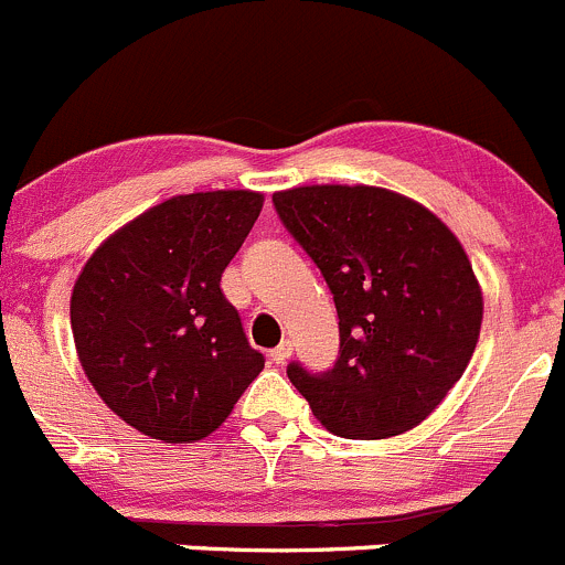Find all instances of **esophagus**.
Returning <instances> with one entry per match:
<instances>
[{"label": "esophagus", "mask_w": 565, "mask_h": 565, "mask_svg": "<svg viewBox=\"0 0 565 565\" xmlns=\"http://www.w3.org/2000/svg\"><path fill=\"white\" fill-rule=\"evenodd\" d=\"M290 351H294V345H290V340H282L280 345H277V349H271V362H275V365H285V362L290 360Z\"/></svg>", "instance_id": "obj_1"}]
</instances>
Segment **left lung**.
Here are the masks:
<instances>
[{"mask_svg": "<svg viewBox=\"0 0 565 565\" xmlns=\"http://www.w3.org/2000/svg\"><path fill=\"white\" fill-rule=\"evenodd\" d=\"M338 307L329 371L288 379L338 437L384 439L426 420L465 373L483 296L459 238L420 203L376 186H299L271 198Z\"/></svg>", "mask_w": 565, "mask_h": 565, "instance_id": "left-lung-1", "label": "left lung"}]
</instances>
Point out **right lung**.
Listing matches in <instances>:
<instances>
[{
    "instance_id": "obj_1",
    "label": "right lung",
    "mask_w": 565,
    "mask_h": 565,
    "mask_svg": "<svg viewBox=\"0 0 565 565\" xmlns=\"http://www.w3.org/2000/svg\"><path fill=\"white\" fill-rule=\"evenodd\" d=\"M260 209L264 194L244 189L164 200L82 269L71 296L82 367L137 431L164 443L209 437L264 371L220 288Z\"/></svg>"
}]
</instances>
